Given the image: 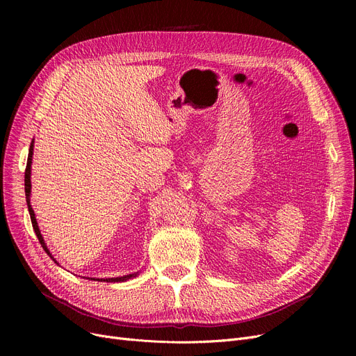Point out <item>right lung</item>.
<instances>
[{
    "instance_id": "1",
    "label": "right lung",
    "mask_w": 356,
    "mask_h": 356,
    "mask_svg": "<svg viewBox=\"0 0 356 356\" xmlns=\"http://www.w3.org/2000/svg\"><path fill=\"white\" fill-rule=\"evenodd\" d=\"M33 148H34V140L31 141L30 144V149H29V159H27V167H26V173H24V192H26V200H27V207H29V213H30V219H31V223H33V229L37 235V238H39V242L42 244L43 250L47 252V255L54 261L56 264H59L58 261H56V258L51 255V252L49 251L46 242L43 239V235L39 229V225H37V220H35V215H34V211L31 208V203H30V196H31V163H33ZM138 273H133V274H128V275H122V277H112V278H97L98 282H106V283H124L127 282V280H131L137 277ZM90 280H95V278H90Z\"/></svg>"
}]
</instances>
